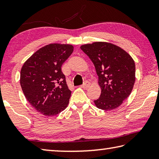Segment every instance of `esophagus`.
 I'll return each mask as SVG.
<instances>
[{
  "label": "esophagus",
  "mask_w": 159,
  "mask_h": 159,
  "mask_svg": "<svg viewBox=\"0 0 159 159\" xmlns=\"http://www.w3.org/2000/svg\"><path fill=\"white\" fill-rule=\"evenodd\" d=\"M90 82L88 81V80H86V81H85V83H83V85H80V87L83 88H88L90 86Z\"/></svg>",
  "instance_id": "1"
}]
</instances>
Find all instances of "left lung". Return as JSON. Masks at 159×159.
Wrapping results in <instances>:
<instances>
[{"mask_svg":"<svg viewBox=\"0 0 159 159\" xmlns=\"http://www.w3.org/2000/svg\"><path fill=\"white\" fill-rule=\"evenodd\" d=\"M93 61L99 78L101 95L94 100L97 107L109 111L119 107L130 95L135 80V64L122 48L106 42L80 46Z\"/></svg>","mask_w":159,"mask_h":159,"instance_id":"8db88e82","label":"left lung"}]
</instances>
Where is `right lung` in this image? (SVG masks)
<instances>
[{
  "label": "right lung",
  "instance_id": "1",
  "mask_svg": "<svg viewBox=\"0 0 159 159\" xmlns=\"http://www.w3.org/2000/svg\"><path fill=\"white\" fill-rule=\"evenodd\" d=\"M73 51L71 45H45L32 55L21 69L20 85L26 99L47 116L60 114L69 104L71 91L61 66Z\"/></svg>",
  "mask_w": 159,
  "mask_h": 159
}]
</instances>
